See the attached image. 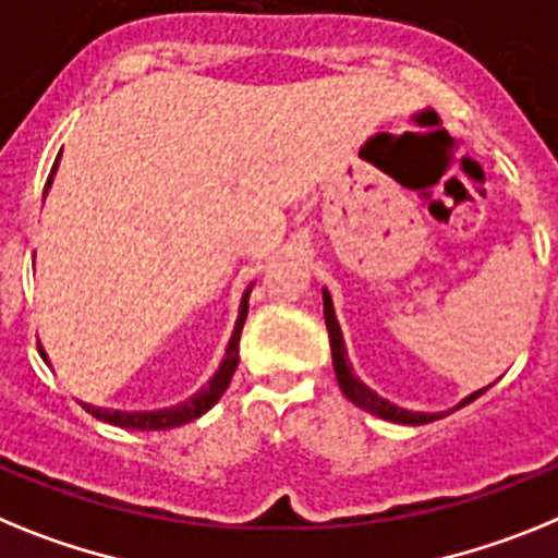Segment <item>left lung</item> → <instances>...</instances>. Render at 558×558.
<instances>
[{
  "label": "left lung",
  "instance_id": "obj_1",
  "mask_svg": "<svg viewBox=\"0 0 558 558\" xmlns=\"http://www.w3.org/2000/svg\"><path fill=\"white\" fill-rule=\"evenodd\" d=\"M323 314H326V326H328V339H331V356H333V373H337V381H339V390L348 396V399L353 401L356 407H362V410H367V413L379 415V418L385 421H396V424H429V421H438L444 418L447 413H410V410H401V407L390 404V401H385L381 396H376L371 390V387L362 385L356 376L351 373V362H348V351H345V342H342V331H339V323L337 317H333V303H331V294L323 289ZM477 396H483V390H477V393H472L469 399H463L458 404L466 407L469 401H474Z\"/></svg>",
  "mask_w": 558,
  "mask_h": 558
}]
</instances>
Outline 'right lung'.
<instances>
[{
  "label": "right lung",
  "instance_id": "right-lung-1",
  "mask_svg": "<svg viewBox=\"0 0 558 558\" xmlns=\"http://www.w3.org/2000/svg\"><path fill=\"white\" fill-rule=\"evenodd\" d=\"M56 165H58V159H56ZM56 165H52V171H56ZM50 179H52V173H50ZM50 179H47V187H50ZM250 289H246L244 300H241L239 323H235V331H232L230 345H227L225 362H221L219 373H216V376L207 381L205 390H198V393L193 396V399H187L185 404L168 407V410H157V413H120V410H104V407L84 404L86 413L95 415V418H100V421H106V424L123 426V429H145V433H151V429H173V426H182V424H187V421L198 418L202 413H207V410H210V407L221 399V393H225L227 387H230L232 373H235V367H239V339H241V328H244L246 308H250ZM38 353L45 356V351H41V348H38Z\"/></svg>",
  "mask_w": 558,
  "mask_h": 558
}]
</instances>
